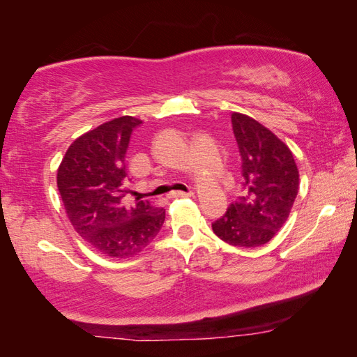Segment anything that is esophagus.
<instances>
[{"instance_id": "esophagus-1", "label": "esophagus", "mask_w": 357, "mask_h": 357, "mask_svg": "<svg viewBox=\"0 0 357 357\" xmlns=\"http://www.w3.org/2000/svg\"><path fill=\"white\" fill-rule=\"evenodd\" d=\"M193 195L192 190H187V192H170L168 193V198H179V197H190Z\"/></svg>"}]
</instances>
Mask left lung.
I'll use <instances>...</instances> for the list:
<instances>
[{"mask_svg": "<svg viewBox=\"0 0 357 357\" xmlns=\"http://www.w3.org/2000/svg\"><path fill=\"white\" fill-rule=\"evenodd\" d=\"M241 155V195L213 222L222 241L259 247L287 222L299 190V172L291 151L273 132L245 114H231Z\"/></svg>", "mask_w": 357, "mask_h": 357, "instance_id": "left-lung-1", "label": "left lung"}]
</instances>
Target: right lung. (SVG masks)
Returning a JSON list of instances; mask_svg holds the SVG:
<instances>
[{
	"label": "right lung",
	"mask_w": 357,
	"mask_h": 357,
	"mask_svg": "<svg viewBox=\"0 0 357 357\" xmlns=\"http://www.w3.org/2000/svg\"><path fill=\"white\" fill-rule=\"evenodd\" d=\"M140 119L114 118L70 144L58 170V190L77 233L112 258L142 252L165 220V209L140 200L123 203L129 189L126 154Z\"/></svg>",
	"instance_id": "add662e5"
}]
</instances>
